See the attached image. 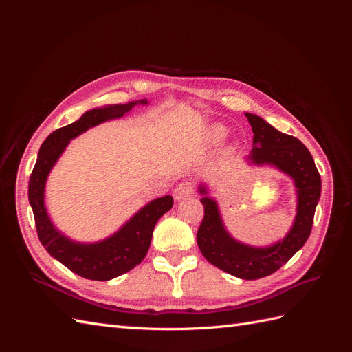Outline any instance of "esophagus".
<instances>
[{
	"label": "esophagus",
	"mask_w": 352,
	"mask_h": 352,
	"mask_svg": "<svg viewBox=\"0 0 352 352\" xmlns=\"http://www.w3.org/2000/svg\"><path fill=\"white\" fill-rule=\"evenodd\" d=\"M194 190H195V188H194L192 184H190V182H182V184H179V185L176 186V189L173 190V197H175V199H177V201L185 199V198L192 195Z\"/></svg>",
	"instance_id": "esophagus-1"
}]
</instances>
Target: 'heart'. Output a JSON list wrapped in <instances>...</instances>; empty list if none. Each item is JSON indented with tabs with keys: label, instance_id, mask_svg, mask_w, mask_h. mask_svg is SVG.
Here are the masks:
<instances>
[{
	"label": "heart",
	"instance_id": "1",
	"mask_svg": "<svg viewBox=\"0 0 352 352\" xmlns=\"http://www.w3.org/2000/svg\"><path fill=\"white\" fill-rule=\"evenodd\" d=\"M225 135H226V129L223 126H220V124H216V126L210 127V131H208V138H210L212 142L221 141L223 138H225Z\"/></svg>",
	"mask_w": 352,
	"mask_h": 352
}]
</instances>
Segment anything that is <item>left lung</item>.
I'll list each match as a JSON object with an SVG mask.
<instances>
[{"mask_svg": "<svg viewBox=\"0 0 352 352\" xmlns=\"http://www.w3.org/2000/svg\"><path fill=\"white\" fill-rule=\"evenodd\" d=\"M252 127V150L248 162L255 166L270 164L294 179L296 188V216L287 235L270 247H250L233 239L219 211L216 199L199 186L204 219L197 233V242L208 263L245 280L265 278L289 261L304 247L311 233L317 202L320 199L322 179L307 146L295 136L274 129L261 117L245 113Z\"/></svg>", "mask_w": 352, "mask_h": 352, "instance_id": "8db88e82", "label": "left lung"}]
</instances>
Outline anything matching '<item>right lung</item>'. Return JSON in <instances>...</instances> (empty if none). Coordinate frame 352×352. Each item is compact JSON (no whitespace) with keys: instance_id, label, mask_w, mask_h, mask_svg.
<instances>
[{"instance_id":"1","label":"right lung","mask_w":352,"mask_h":352,"mask_svg":"<svg viewBox=\"0 0 352 352\" xmlns=\"http://www.w3.org/2000/svg\"><path fill=\"white\" fill-rule=\"evenodd\" d=\"M146 105V100L127 104L107 105L85 113L78 122L52 132L41 145L38 158L29 179V202L35 216L38 238L51 257L65 264L69 270L85 279L110 280L140 264L150 250L153 230L158 219L173 207L170 195L148 202L124 225L107 239L82 243L69 239L56 229L45 208V184L51 168L66 150L73 138L102 122L120 119L135 105Z\"/></svg>"}]
</instances>
